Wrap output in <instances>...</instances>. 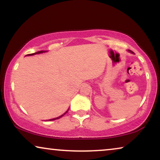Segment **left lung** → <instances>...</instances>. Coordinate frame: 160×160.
<instances>
[{
  "label": "left lung",
  "instance_id": "8db88e82",
  "mask_svg": "<svg viewBox=\"0 0 160 160\" xmlns=\"http://www.w3.org/2000/svg\"><path fill=\"white\" fill-rule=\"evenodd\" d=\"M128 51H129V52H132V53H134V52H132V51H131V50H129Z\"/></svg>",
  "mask_w": 160,
  "mask_h": 160
}]
</instances>
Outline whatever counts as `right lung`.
<instances>
[{
  "mask_svg": "<svg viewBox=\"0 0 160 160\" xmlns=\"http://www.w3.org/2000/svg\"><path fill=\"white\" fill-rule=\"evenodd\" d=\"M46 52V51H39V52H35V53H31V54H28L27 55H34V54H39V53H42V52ZM68 110L67 112H65V113H63L62 116H59V117H57V118H52V119H50V120L49 121H53V120H55V119H58V118H60L61 117H62L63 116H64V115L67 113V112H68Z\"/></svg>",
  "mask_w": 160,
  "mask_h": 160,
  "instance_id": "obj_1",
  "label": "right lung"
}]
</instances>
